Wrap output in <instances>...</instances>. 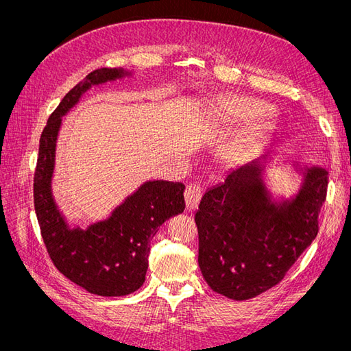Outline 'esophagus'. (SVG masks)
<instances>
[{"label":"esophagus","mask_w":351,"mask_h":351,"mask_svg":"<svg viewBox=\"0 0 351 351\" xmlns=\"http://www.w3.org/2000/svg\"><path fill=\"white\" fill-rule=\"evenodd\" d=\"M202 197V187L197 183H190L186 186L184 190V200L187 210H195L199 205Z\"/></svg>","instance_id":"1"}]
</instances>
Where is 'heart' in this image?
<instances>
[{
  "label": "heart",
  "mask_w": 351,
  "mask_h": 351,
  "mask_svg": "<svg viewBox=\"0 0 351 351\" xmlns=\"http://www.w3.org/2000/svg\"><path fill=\"white\" fill-rule=\"evenodd\" d=\"M226 107L236 115H240V117H250V115H254V114H259L263 107L259 104H253L250 101H246V99H240V98H236V99H230L226 102Z\"/></svg>",
  "instance_id": "b5f03b06"
}]
</instances>
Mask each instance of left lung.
Listing matches in <instances>:
<instances>
[{"instance_id":"obj_1","label":"left lung","mask_w":351,"mask_h":351,"mask_svg":"<svg viewBox=\"0 0 351 351\" xmlns=\"http://www.w3.org/2000/svg\"><path fill=\"white\" fill-rule=\"evenodd\" d=\"M261 158L228 173L200 200L195 221L199 268L212 290L247 300L277 285L315 240L328 171L304 168L299 193L272 202Z\"/></svg>"}]
</instances>
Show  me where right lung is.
<instances>
[{
  "label": "right lung",
  "instance_id": "obj_1",
  "mask_svg": "<svg viewBox=\"0 0 351 351\" xmlns=\"http://www.w3.org/2000/svg\"><path fill=\"white\" fill-rule=\"evenodd\" d=\"M123 69H98L76 84L56 111L39 139L34 177V202L42 240L54 267L66 278L92 294L127 295L145 282L151 240L159 226L184 210V184L154 180L146 182L117 206L110 218L86 230L69 228L51 192L56 164V143L66 115L92 84L120 79Z\"/></svg>",
  "mask_w": 351,
  "mask_h": 351
}]
</instances>
